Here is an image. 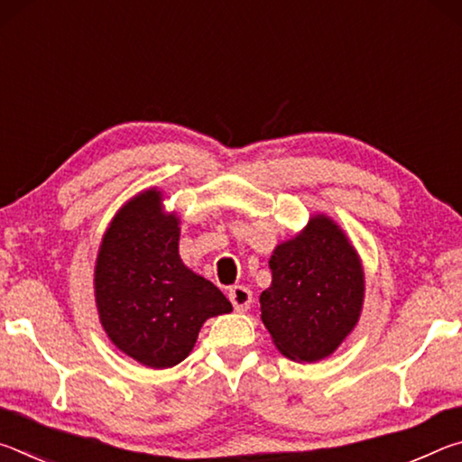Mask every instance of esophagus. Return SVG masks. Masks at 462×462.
Instances as JSON below:
<instances>
[{
    "mask_svg": "<svg viewBox=\"0 0 462 462\" xmlns=\"http://www.w3.org/2000/svg\"><path fill=\"white\" fill-rule=\"evenodd\" d=\"M228 297L236 311H246L253 303V291L245 285H234L228 289Z\"/></svg>",
    "mask_w": 462,
    "mask_h": 462,
    "instance_id": "obj_1",
    "label": "esophagus"
}]
</instances>
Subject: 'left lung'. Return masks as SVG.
<instances>
[{"label":"left lung","mask_w":462,"mask_h":462,"mask_svg":"<svg viewBox=\"0 0 462 462\" xmlns=\"http://www.w3.org/2000/svg\"><path fill=\"white\" fill-rule=\"evenodd\" d=\"M261 319L281 355L297 363L330 356L363 310L365 273L355 246L324 214L273 250Z\"/></svg>","instance_id":"left-lung-1"}]
</instances>
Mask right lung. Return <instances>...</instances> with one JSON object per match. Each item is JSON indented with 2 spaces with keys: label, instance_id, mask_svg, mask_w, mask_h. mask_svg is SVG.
<instances>
[{
  "label": "right lung",
  "instance_id": "right-lung-1",
  "mask_svg": "<svg viewBox=\"0 0 462 462\" xmlns=\"http://www.w3.org/2000/svg\"><path fill=\"white\" fill-rule=\"evenodd\" d=\"M93 283L109 340L151 369L181 363L203 322L232 311L212 281L183 264L179 217L165 214L159 189L138 193L114 216L101 238Z\"/></svg>",
  "mask_w": 462,
  "mask_h": 462
}]
</instances>
